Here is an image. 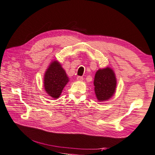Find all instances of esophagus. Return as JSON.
I'll return each instance as SVG.
<instances>
[{"mask_svg": "<svg viewBox=\"0 0 155 155\" xmlns=\"http://www.w3.org/2000/svg\"><path fill=\"white\" fill-rule=\"evenodd\" d=\"M77 79L78 81H83V77H80V76H78V77H77Z\"/></svg>", "mask_w": 155, "mask_h": 155, "instance_id": "obj_1", "label": "esophagus"}]
</instances>
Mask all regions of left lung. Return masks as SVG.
<instances>
[{"instance_id": "1", "label": "left lung", "mask_w": 155, "mask_h": 155, "mask_svg": "<svg viewBox=\"0 0 155 155\" xmlns=\"http://www.w3.org/2000/svg\"><path fill=\"white\" fill-rule=\"evenodd\" d=\"M116 75L113 70L109 67L99 69L94 79L95 93L98 101H104L110 99L116 91Z\"/></svg>"}]
</instances>
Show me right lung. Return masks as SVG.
I'll list each match as a JSON object with an SVG mask.
<instances>
[{
	"mask_svg": "<svg viewBox=\"0 0 155 155\" xmlns=\"http://www.w3.org/2000/svg\"><path fill=\"white\" fill-rule=\"evenodd\" d=\"M68 81L67 74L61 64L56 60H54L51 62L45 72L44 78L45 91L51 97L58 99Z\"/></svg>",
	"mask_w": 155,
	"mask_h": 155,
	"instance_id": "1",
	"label": "right lung"
}]
</instances>
